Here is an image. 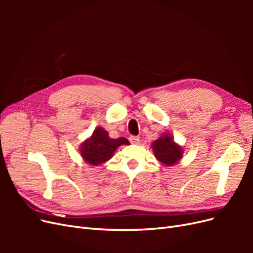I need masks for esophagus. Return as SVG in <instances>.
<instances>
[{
    "mask_svg": "<svg viewBox=\"0 0 253 253\" xmlns=\"http://www.w3.org/2000/svg\"><path fill=\"white\" fill-rule=\"evenodd\" d=\"M128 140L131 141V143H133V144H137L139 142V138L137 136H129Z\"/></svg>",
    "mask_w": 253,
    "mask_h": 253,
    "instance_id": "esophagus-1",
    "label": "esophagus"
}]
</instances>
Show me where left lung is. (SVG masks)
I'll return each instance as SVG.
<instances>
[{
  "label": "left lung",
  "instance_id": "8db88e82",
  "mask_svg": "<svg viewBox=\"0 0 253 253\" xmlns=\"http://www.w3.org/2000/svg\"><path fill=\"white\" fill-rule=\"evenodd\" d=\"M156 159L164 166L172 167L177 164L182 157V147L174 141L170 133H164L151 144Z\"/></svg>",
  "mask_w": 253,
  "mask_h": 253
}]
</instances>
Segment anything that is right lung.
<instances>
[{
    "label": "right lung",
    "mask_w": 253,
    "mask_h": 253,
    "mask_svg": "<svg viewBox=\"0 0 253 253\" xmlns=\"http://www.w3.org/2000/svg\"><path fill=\"white\" fill-rule=\"evenodd\" d=\"M122 144H129L125 137L113 139L102 126H97L89 138L80 145V154L89 166H99L110 160Z\"/></svg>",
    "instance_id": "obj_1"
}]
</instances>
